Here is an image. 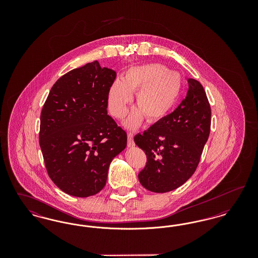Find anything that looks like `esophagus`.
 <instances>
[{"label": "esophagus", "instance_id": "esophagus-1", "mask_svg": "<svg viewBox=\"0 0 258 258\" xmlns=\"http://www.w3.org/2000/svg\"><path fill=\"white\" fill-rule=\"evenodd\" d=\"M127 146L130 148L135 147V141H134V135L132 133L127 134Z\"/></svg>", "mask_w": 258, "mask_h": 258}]
</instances>
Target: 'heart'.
<instances>
[{
	"label": "heart",
	"mask_w": 258,
	"mask_h": 258,
	"mask_svg": "<svg viewBox=\"0 0 258 258\" xmlns=\"http://www.w3.org/2000/svg\"><path fill=\"white\" fill-rule=\"evenodd\" d=\"M183 79L181 74L169 71L161 63H146L128 69L123 80L116 79L107 92V104L111 114L123 118L132 103L133 93L137 92L135 108L124 125L136 128L144 117L149 123H159L175 107L182 94Z\"/></svg>",
	"instance_id": "1"
}]
</instances>
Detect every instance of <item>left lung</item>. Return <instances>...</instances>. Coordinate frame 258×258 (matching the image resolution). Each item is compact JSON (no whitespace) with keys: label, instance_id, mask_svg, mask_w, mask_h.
I'll return each mask as SVG.
<instances>
[{"label":"left lung","instance_id":"obj_1","mask_svg":"<svg viewBox=\"0 0 258 258\" xmlns=\"http://www.w3.org/2000/svg\"><path fill=\"white\" fill-rule=\"evenodd\" d=\"M188 91L180 105L142 135L135 136L147 162L138 174L153 192H167L184 184L197 170L211 128V107L203 86L187 79Z\"/></svg>","mask_w":258,"mask_h":258}]
</instances>
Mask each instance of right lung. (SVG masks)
Listing matches in <instances>:
<instances>
[{
    "mask_svg": "<svg viewBox=\"0 0 258 258\" xmlns=\"http://www.w3.org/2000/svg\"><path fill=\"white\" fill-rule=\"evenodd\" d=\"M116 72L88 62L62 75L40 114L39 145L53 183L88 197L106 184L112 160L126 146V134L107 115V92Z\"/></svg>",
    "mask_w": 258,
    "mask_h": 258,
    "instance_id": "right-lung-1",
    "label": "right lung"
}]
</instances>
